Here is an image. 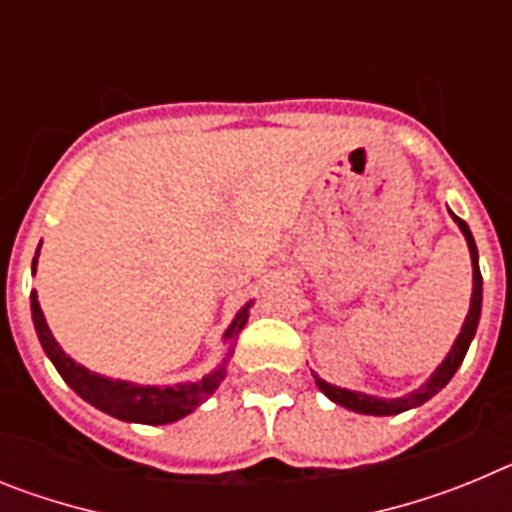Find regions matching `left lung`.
<instances>
[{
	"mask_svg": "<svg viewBox=\"0 0 512 512\" xmlns=\"http://www.w3.org/2000/svg\"><path fill=\"white\" fill-rule=\"evenodd\" d=\"M451 217H454V223L459 225V230L464 233V238H467L469 256H472V302H469V312H467V318H464V325H461V333L456 336L454 346H451V351L446 354V359L441 361V366H438L431 377L425 379V384H420L418 390L408 392V395H402V397H392V400H387V397L366 395V392L343 390V387L328 384L325 379H320L318 374H315V384H318L320 392H323L328 400H333L336 405H341V408L354 410V413H361V415H397V413H405V410L410 408H418V405H423V402H428L433 395H438V392L451 382V377H454L456 369H459L461 361H464V356H467L469 343H472L474 333H477L479 312H482V274H479L477 243H474L469 225L464 223L461 217H456L454 212H451Z\"/></svg>",
	"mask_w": 512,
	"mask_h": 512,
	"instance_id": "left-lung-1",
	"label": "left lung"
}]
</instances>
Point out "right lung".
I'll return each instance as SVG.
<instances>
[{"instance_id":"1","label":"right lung","mask_w":512,"mask_h":512,"mask_svg":"<svg viewBox=\"0 0 512 512\" xmlns=\"http://www.w3.org/2000/svg\"><path fill=\"white\" fill-rule=\"evenodd\" d=\"M35 266H38V251H35L33 259V274ZM253 302L238 310V315L233 318V323L225 330V341L230 343L228 354H225L223 364L212 369L210 374H205L197 382H182L174 384V387H156V384H135L125 382V379H110L102 377L97 372H89L87 366L76 364L61 346L53 338L51 328L45 323V315L40 310L38 292L30 295V310H33V323L35 333H38V341L43 346L45 356L53 361V366L58 369V374L63 377V382L69 384L71 390L87 400L89 405H94L102 413L112 415L117 420H125V423H146V425H166L174 423V420H182L184 415L192 413L194 408H200L202 402L212 395V392L220 387V382L225 379V366L228 359L233 356V343L238 338L243 328L248 323V310H251Z\"/></svg>"}]
</instances>
